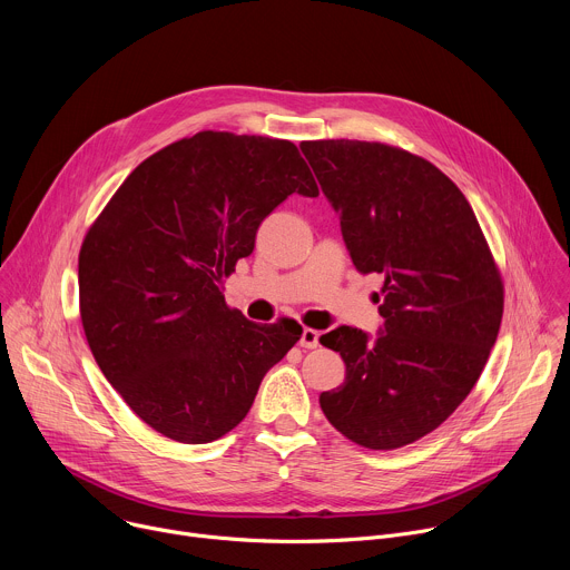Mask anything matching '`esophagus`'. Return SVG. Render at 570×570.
Listing matches in <instances>:
<instances>
[{
    "instance_id": "1",
    "label": "esophagus",
    "mask_w": 570,
    "mask_h": 570,
    "mask_svg": "<svg viewBox=\"0 0 570 570\" xmlns=\"http://www.w3.org/2000/svg\"><path fill=\"white\" fill-rule=\"evenodd\" d=\"M317 345H320V334H317L315 330L304 327V330H302V336H299V347H304V350H315Z\"/></svg>"
}]
</instances>
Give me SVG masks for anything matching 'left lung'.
Instances as JSON below:
<instances>
[{
  "label": "left lung",
  "instance_id": "8db88e82",
  "mask_svg": "<svg viewBox=\"0 0 570 570\" xmlns=\"http://www.w3.org/2000/svg\"><path fill=\"white\" fill-rule=\"evenodd\" d=\"M341 216L350 257L383 277V327H338L345 383L320 409L352 442L399 449L435 431L466 399L497 343L503 282L462 191L424 157L379 141L299 144Z\"/></svg>",
  "mask_w": 570,
  "mask_h": 570
}]
</instances>
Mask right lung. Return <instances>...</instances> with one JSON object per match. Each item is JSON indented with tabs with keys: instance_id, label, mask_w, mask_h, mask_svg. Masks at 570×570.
I'll return each mask as SVG.
<instances>
[{
	"instance_id": "obj_1",
	"label": "right lung",
	"mask_w": 570,
	"mask_h": 570,
	"mask_svg": "<svg viewBox=\"0 0 570 570\" xmlns=\"http://www.w3.org/2000/svg\"><path fill=\"white\" fill-rule=\"evenodd\" d=\"M291 194L317 196L293 141L203 130L144 159L90 227L78 257L88 345L165 438L229 433L299 341L297 322L257 324L223 297V279Z\"/></svg>"
}]
</instances>
